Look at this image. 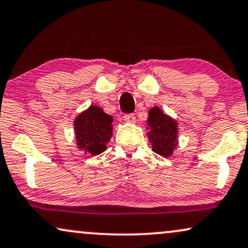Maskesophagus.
<instances>
[{"label":"esophagus","mask_w":248,"mask_h":248,"mask_svg":"<svg viewBox=\"0 0 248 248\" xmlns=\"http://www.w3.org/2000/svg\"><path fill=\"white\" fill-rule=\"evenodd\" d=\"M124 120L126 122H129V124H134V122H135V120H136V118H135V115H134V114H126L124 116Z\"/></svg>","instance_id":"obj_1"}]
</instances>
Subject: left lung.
<instances>
[{"instance_id": "obj_1", "label": "left lung", "mask_w": 248, "mask_h": 248, "mask_svg": "<svg viewBox=\"0 0 248 248\" xmlns=\"http://www.w3.org/2000/svg\"><path fill=\"white\" fill-rule=\"evenodd\" d=\"M148 114V139L153 151L163 157L172 156L178 147V122L158 106L151 107Z\"/></svg>"}]
</instances>
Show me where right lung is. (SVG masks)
<instances>
[{
  "label": "right lung",
  "instance_id": "obj_1",
  "mask_svg": "<svg viewBox=\"0 0 248 248\" xmlns=\"http://www.w3.org/2000/svg\"><path fill=\"white\" fill-rule=\"evenodd\" d=\"M113 116L106 114L99 106L91 105L79 113L74 121L76 145L85 155L95 156L106 150L113 135Z\"/></svg>",
  "mask_w": 248,
  "mask_h": 248
}]
</instances>
